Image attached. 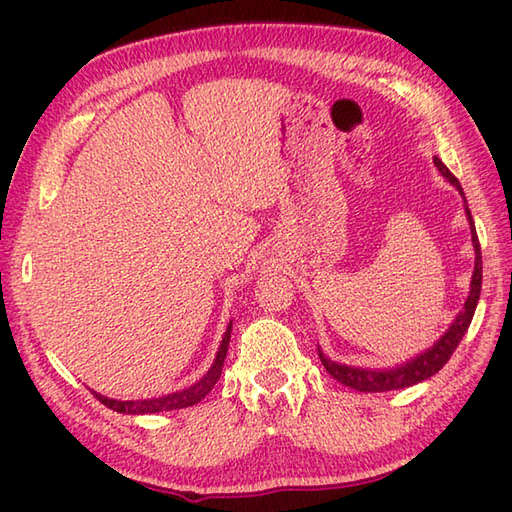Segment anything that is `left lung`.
Here are the masks:
<instances>
[{"label":"left lung","mask_w":512,"mask_h":512,"mask_svg":"<svg viewBox=\"0 0 512 512\" xmlns=\"http://www.w3.org/2000/svg\"><path fill=\"white\" fill-rule=\"evenodd\" d=\"M433 165L438 167L442 178H447V182H451L453 187L458 189V193L462 195V202H464L466 222H469V228H471V242H473V250H475V266H473V275H471L469 297H466L462 310L455 314V319L451 321L449 328L444 330V334L436 343L394 367H361V365L339 363V361H332L330 356H325L319 347V358H321L323 367L328 369V374L339 380L341 385L350 387V389L365 391V394H374V391H394V389H405L411 385H418V383H422V380H427L433 374H438L440 369L447 365L451 354L455 352V347L460 345L466 330H469L471 319H473L475 308H477V301H480L482 250H480V239H477V233H475L473 215L469 211V204H466L464 191L460 187L458 178L453 176V173L447 169V165H444L438 156H433Z\"/></svg>","instance_id":"obj_1"}]
</instances>
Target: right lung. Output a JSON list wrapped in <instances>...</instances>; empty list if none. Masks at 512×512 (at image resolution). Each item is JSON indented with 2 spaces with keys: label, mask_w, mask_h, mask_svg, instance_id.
<instances>
[{
  "label": "right lung",
  "mask_w": 512,
  "mask_h": 512,
  "mask_svg": "<svg viewBox=\"0 0 512 512\" xmlns=\"http://www.w3.org/2000/svg\"><path fill=\"white\" fill-rule=\"evenodd\" d=\"M231 332H233V321H228L226 332L222 336V343L217 347V354L213 358V363L200 380H195L193 385L184 387L180 391H171V394L158 396V398H145V400H116V398H107L99 391H92V394L99 398L105 407H110L118 413H129V416H143V413H160V411H173V409H184L191 407L195 402H200L213 385L220 380L222 376V367H224V358L228 352V343H231Z\"/></svg>",
  "instance_id": "add662e5"
}]
</instances>
